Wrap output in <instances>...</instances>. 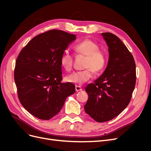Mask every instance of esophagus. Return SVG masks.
Here are the masks:
<instances>
[{
    "label": "esophagus",
    "mask_w": 151,
    "mask_h": 151,
    "mask_svg": "<svg viewBox=\"0 0 151 151\" xmlns=\"http://www.w3.org/2000/svg\"><path fill=\"white\" fill-rule=\"evenodd\" d=\"M82 90H83V89H82L81 86H76V91H77V92H78V91H82Z\"/></svg>",
    "instance_id": "34e87169"
}]
</instances>
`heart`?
<instances>
[{"mask_svg": "<svg viewBox=\"0 0 151 151\" xmlns=\"http://www.w3.org/2000/svg\"><path fill=\"white\" fill-rule=\"evenodd\" d=\"M74 50L77 55L86 57L84 65L86 68L72 73L65 77V80L68 83L81 85L92 78L93 72L98 74L104 70L106 64V57L99 50V46L96 43L88 39L77 44ZM60 63L66 71H70L74 63V56L69 52H64L60 58Z\"/></svg>", "mask_w": 151, "mask_h": 151, "instance_id": "b5f03b06", "label": "heart"}]
</instances>
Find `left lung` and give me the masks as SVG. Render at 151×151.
I'll return each mask as SVG.
<instances>
[{
	"label": "left lung",
	"mask_w": 151,
	"mask_h": 151,
	"mask_svg": "<svg viewBox=\"0 0 151 151\" xmlns=\"http://www.w3.org/2000/svg\"><path fill=\"white\" fill-rule=\"evenodd\" d=\"M101 35L108 47V65L94 83L85 88L89 96L85 111L98 122L111 120L124 110L136 82L135 63L129 50L116 35Z\"/></svg>",
	"instance_id": "1"
}]
</instances>
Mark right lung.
<instances>
[{"mask_svg":"<svg viewBox=\"0 0 151 151\" xmlns=\"http://www.w3.org/2000/svg\"><path fill=\"white\" fill-rule=\"evenodd\" d=\"M76 39L61 30L53 29L32 39L18 55L14 81L19 101L32 115L50 120L62 108L75 86L62 83L60 58Z\"/></svg>","mask_w":151,"mask_h":151,"instance_id":"add662e5","label":"right lung"}]
</instances>
